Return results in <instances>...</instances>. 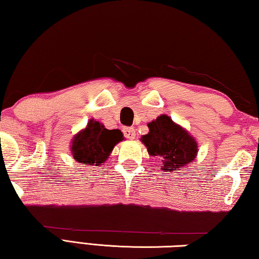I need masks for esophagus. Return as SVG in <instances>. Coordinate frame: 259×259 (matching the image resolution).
<instances>
[{"mask_svg":"<svg viewBox=\"0 0 259 259\" xmlns=\"http://www.w3.org/2000/svg\"><path fill=\"white\" fill-rule=\"evenodd\" d=\"M123 135L126 138L135 139L136 138V130L133 128V126H128V128L123 129Z\"/></svg>","mask_w":259,"mask_h":259,"instance_id":"1","label":"esophagus"}]
</instances>
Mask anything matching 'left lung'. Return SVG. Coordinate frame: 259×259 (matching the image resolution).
Listing matches in <instances>:
<instances>
[{"instance_id":"obj_1","label":"left lung","mask_w":259,"mask_h":259,"mask_svg":"<svg viewBox=\"0 0 259 259\" xmlns=\"http://www.w3.org/2000/svg\"><path fill=\"white\" fill-rule=\"evenodd\" d=\"M150 133L140 140L148 154L159 156L164 172L176 171L190 164L198 154L196 140L168 115H160L147 124Z\"/></svg>"}]
</instances>
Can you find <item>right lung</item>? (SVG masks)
Here are the masks:
<instances>
[{"label":"right lung","instance_id":"1","mask_svg":"<svg viewBox=\"0 0 259 259\" xmlns=\"http://www.w3.org/2000/svg\"><path fill=\"white\" fill-rule=\"evenodd\" d=\"M123 140L120 130H108L98 121L90 120L85 129L72 140V155L78 163L99 165L108 159L114 146Z\"/></svg>","mask_w":259,"mask_h":259}]
</instances>
